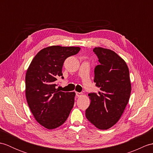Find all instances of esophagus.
<instances>
[{"label": "esophagus", "instance_id": "1", "mask_svg": "<svg viewBox=\"0 0 153 153\" xmlns=\"http://www.w3.org/2000/svg\"><path fill=\"white\" fill-rule=\"evenodd\" d=\"M76 95H77V97H82V96L83 95V93H78V92H76Z\"/></svg>", "mask_w": 153, "mask_h": 153}]
</instances>
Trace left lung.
<instances>
[{
    "mask_svg": "<svg viewBox=\"0 0 153 153\" xmlns=\"http://www.w3.org/2000/svg\"><path fill=\"white\" fill-rule=\"evenodd\" d=\"M99 63L94 70L98 93L89 94L91 100L85 116L100 129H108L118 122L130 97L131 85L125 60L108 48L93 49Z\"/></svg>",
    "mask_w": 153,
    "mask_h": 153,
    "instance_id": "1",
    "label": "left lung"
}]
</instances>
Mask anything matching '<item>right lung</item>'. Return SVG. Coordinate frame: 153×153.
<instances>
[{
  "instance_id": "right-lung-1",
  "label": "right lung",
  "mask_w": 153,
  "mask_h": 153,
  "mask_svg": "<svg viewBox=\"0 0 153 153\" xmlns=\"http://www.w3.org/2000/svg\"><path fill=\"white\" fill-rule=\"evenodd\" d=\"M80 50L78 47L53 45L35 55L25 74V97L35 119L44 128L53 129L62 126L74 105L75 92L56 88L62 76L64 60Z\"/></svg>"
}]
</instances>
